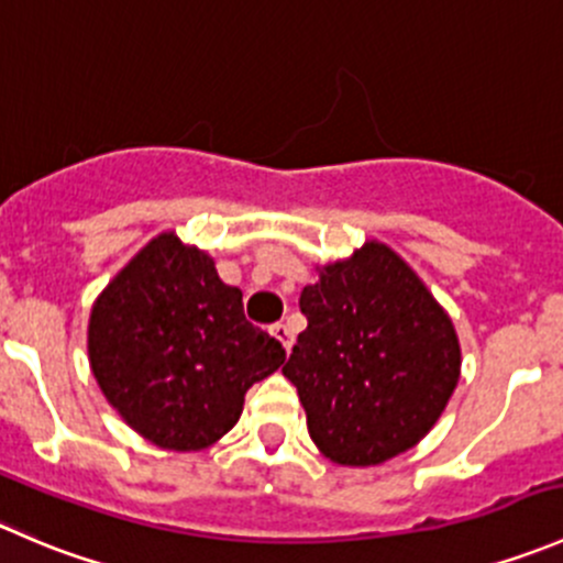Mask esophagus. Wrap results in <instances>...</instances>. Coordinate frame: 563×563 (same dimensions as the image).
Masks as SVG:
<instances>
[{
  "label": "esophagus",
  "instance_id": "esophagus-1",
  "mask_svg": "<svg viewBox=\"0 0 563 563\" xmlns=\"http://www.w3.org/2000/svg\"><path fill=\"white\" fill-rule=\"evenodd\" d=\"M271 333H274V336L279 339L284 350H289V347H292L295 336H292V331H289V325H284V322H274V325H271Z\"/></svg>",
  "mask_w": 563,
  "mask_h": 563
}]
</instances>
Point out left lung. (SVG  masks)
I'll list each match as a JSON object with an SVG mask.
<instances>
[{
    "mask_svg": "<svg viewBox=\"0 0 563 563\" xmlns=\"http://www.w3.org/2000/svg\"><path fill=\"white\" fill-rule=\"evenodd\" d=\"M300 292L309 325L284 377L322 457L369 468L413 449L460 383L463 350L435 295L380 241L317 265Z\"/></svg>",
    "mask_w": 563,
    "mask_h": 563,
    "instance_id": "8db88e82",
    "label": "left lung"
}]
</instances>
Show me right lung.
Masks as SVG:
<instances>
[{"label":"right lung","instance_id":"obj_1","mask_svg":"<svg viewBox=\"0 0 563 563\" xmlns=\"http://www.w3.org/2000/svg\"><path fill=\"white\" fill-rule=\"evenodd\" d=\"M106 402L166 452H202L243 413L246 391L284 364V347L243 314V292L213 257L161 232L100 289L87 325Z\"/></svg>","mask_w":563,"mask_h":563}]
</instances>
